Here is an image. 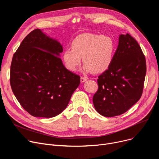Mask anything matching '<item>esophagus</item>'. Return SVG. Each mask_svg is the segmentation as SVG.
Instances as JSON below:
<instances>
[{
    "label": "esophagus",
    "mask_w": 159,
    "mask_h": 159,
    "mask_svg": "<svg viewBox=\"0 0 159 159\" xmlns=\"http://www.w3.org/2000/svg\"><path fill=\"white\" fill-rule=\"evenodd\" d=\"M87 80H88V78L86 77H80V81H81V82H85V81Z\"/></svg>",
    "instance_id": "obj_1"
}]
</instances>
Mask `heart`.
<instances>
[{"label": "heart", "instance_id": "heart-1", "mask_svg": "<svg viewBox=\"0 0 159 159\" xmlns=\"http://www.w3.org/2000/svg\"><path fill=\"white\" fill-rule=\"evenodd\" d=\"M115 47L114 41L110 37L82 33L73 40L71 49L64 50L63 62L67 69L75 71L80 65L82 57L84 72H103L109 68L113 61Z\"/></svg>", "mask_w": 159, "mask_h": 159}]
</instances>
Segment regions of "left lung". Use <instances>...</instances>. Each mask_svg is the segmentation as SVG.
<instances>
[{"mask_svg": "<svg viewBox=\"0 0 159 159\" xmlns=\"http://www.w3.org/2000/svg\"><path fill=\"white\" fill-rule=\"evenodd\" d=\"M146 73V58L137 40L129 33L120 35L110 66L97 79L96 111L106 117L126 112L143 94Z\"/></svg>", "mask_w": 159, "mask_h": 159, "instance_id": "left-lung-1", "label": "left lung"}]
</instances>
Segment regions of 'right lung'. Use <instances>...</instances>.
Segmentation results:
<instances>
[{
  "label": "right lung",
  "mask_w": 159,
  "mask_h": 159,
  "mask_svg": "<svg viewBox=\"0 0 159 159\" xmlns=\"http://www.w3.org/2000/svg\"><path fill=\"white\" fill-rule=\"evenodd\" d=\"M62 52L58 41L35 29L24 39L13 56L10 79L13 93L33 116L59 115L80 84L79 75L67 70L58 57Z\"/></svg>",
  "instance_id": "obj_1"
}]
</instances>
